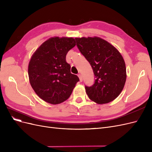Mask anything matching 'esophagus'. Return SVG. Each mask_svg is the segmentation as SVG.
<instances>
[{"label": "esophagus", "mask_w": 152, "mask_h": 152, "mask_svg": "<svg viewBox=\"0 0 152 152\" xmlns=\"http://www.w3.org/2000/svg\"><path fill=\"white\" fill-rule=\"evenodd\" d=\"M78 77H79L80 81V82H82V80H83V79H82V75L81 74H79V75H78Z\"/></svg>", "instance_id": "34e87169"}]
</instances>
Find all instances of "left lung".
<instances>
[{
	"mask_svg": "<svg viewBox=\"0 0 152 152\" xmlns=\"http://www.w3.org/2000/svg\"><path fill=\"white\" fill-rule=\"evenodd\" d=\"M80 53L91 64L96 79L86 86L89 98L98 104H106L117 98L126 81V68L120 52L98 37L75 38Z\"/></svg>",
	"mask_w": 152,
	"mask_h": 152,
	"instance_id": "obj_1",
	"label": "left lung"
}]
</instances>
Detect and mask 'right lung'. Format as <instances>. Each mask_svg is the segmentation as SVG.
Returning <instances> with one entry per match:
<instances>
[{
    "mask_svg": "<svg viewBox=\"0 0 152 152\" xmlns=\"http://www.w3.org/2000/svg\"><path fill=\"white\" fill-rule=\"evenodd\" d=\"M72 37H53L41 44L32 55L28 72L30 85L45 102L57 104L70 97L79 79L70 72L67 53L75 46Z\"/></svg>",
    "mask_w": 152,
    "mask_h": 152,
    "instance_id": "right-lung-1",
    "label": "right lung"
}]
</instances>
